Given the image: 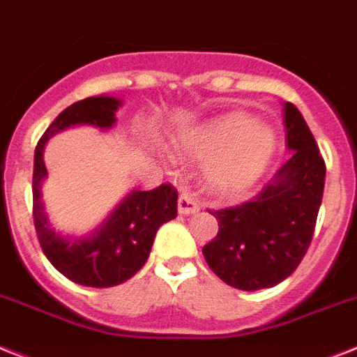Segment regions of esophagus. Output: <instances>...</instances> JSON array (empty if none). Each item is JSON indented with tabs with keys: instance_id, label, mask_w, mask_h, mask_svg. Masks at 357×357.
Returning a JSON list of instances; mask_svg holds the SVG:
<instances>
[{
	"instance_id": "34e87169",
	"label": "esophagus",
	"mask_w": 357,
	"mask_h": 357,
	"mask_svg": "<svg viewBox=\"0 0 357 357\" xmlns=\"http://www.w3.org/2000/svg\"><path fill=\"white\" fill-rule=\"evenodd\" d=\"M199 202H197L193 197H191L190 191L182 190L181 195H178V213L181 215H190L199 211Z\"/></svg>"
}]
</instances>
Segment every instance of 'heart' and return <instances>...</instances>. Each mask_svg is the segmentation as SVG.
Segmentation results:
<instances>
[{
	"label": "heart",
	"mask_w": 357,
	"mask_h": 357,
	"mask_svg": "<svg viewBox=\"0 0 357 357\" xmlns=\"http://www.w3.org/2000/svg\"><path fill=\"white\" fill-rule=\"evenodd\" d=\"M275 132L244 113H229L211 120L182 140L181 153L208 162L206 181L222 195L248 190L275 153Z\"/></svg>",
	"instance_id": "1"
}]
</instances>
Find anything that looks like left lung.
<instances>
[{"label":"left lung","mask_w":357,"mask_h":357,"mask_svg":"<svg viewBox=\"0 0 357 357\" xmlns=\"http://www.w3.org/2000/svg\"><path fill=\"white\" fill-rule=\"evenodd\" d=\"M290 160L257 195L243 204L211 210L219 231L202 248L211 272L238 290L272 288L296 272L310 246L323 188L325 160L294 104H284Z\"/></svg>","instance_id":"8db88e82"}]
</instances>
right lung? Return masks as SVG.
Wrapping results in <instances>:
<instances>
[{
    "label": "right lung",
    "mask_w": 357,
    "mask_h": 357,
    "mask_svg": "<svg viewBox=\"0 0 357 357\" xmlns=\"http://www.w3.org/2000/svg\"><path fill=\"white\" fill-rule=\"evenodd\" d=\"M119 105L120 100L113 96H91L69 105L47 128L34 151L32 217L38 241L52 266L84 287L109 288L131 279L146 264L157 229L176 217L178 193L172 184H160L151 191L129 193L93 235L70 238L51 228L40 193L41 181L47 176L45 142L70 126L111 128Z\"/></svg>",
    "instance_id": "obj_1"
}]
</instances>
